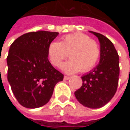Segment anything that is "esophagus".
Wrapping results in <instances>:
<instances>
[{"label":"esophagus","mask_w":130,"mask_h":130,"mask_svg":"<svg viewBox=\"0 0 130 130\" xmlns=\"http://www.w3.org/2000/svg\"><path fill=\"white\" fill-rule=\"evenodd\" d=\"M71 78V77H69V76H65L64 77V80H69Z\"/></svg>","instance_id":"1"}]
</instances>
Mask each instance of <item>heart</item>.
Segmentation results:
<instances>
[{
  "label": "heart",
  "mask_w": 130,
  "mask_h": 130,
  "mask_svg": "<svg viewBox=\"0 0 130 130\" xmlns=\"http://www.w3.org/2000/svg\"><path fill=\"white\" fill-rule=\"evenodd\" d=\"M68 54L70 60L62 67L65 72H88L98 63L101 47L96 40L83 33L67 35L62 37L60 43L53 41L48 46V59L54 67L58 68L62 65Z\"/></svg>",
  "instance_id": "obj_1"
}]
</instances>
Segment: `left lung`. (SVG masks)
I'll use <instances>...</instances> for the list:
<instances>
[{
  "instance_id": "8db88e82",
  "label": "left lung",
  "mask_w": 130,
  "mask_h": 130,
  "mask_svg": "<svg viewBox=\"0 0 130 130\" xmlns=\"http://www.w3.org/2000/svg\"><path fill=\"white\" fill-rule=\"evenodd\" d=\"M100 42L99 64L81 77L83 84L75 91L77 101L85 107L99 108L105 105L115 95L117 89L120 67L119 56L112 42L99 33L90 31Z\"/></svg>"
}]
</instances>
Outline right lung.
<instances>
[{"instance_id": "right-lung-1", "label": "right lung", "mask_w": 130, "mask_h": 130, "mask_svg": "<svg viewBox=\"0 0 130 130\" xmlns=\"http://www.w3.org/2000/svg\"><path fill=\"white\" fill-rule=\"evenodd\" d=\"M58 32L38 31L22 35L11 44L7 56V79L23 107L37 108L50 99L64 75L48 59L47 48Z\"/></svg>"}]
</instances>
